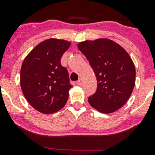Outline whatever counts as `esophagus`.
I'll use <instances>...</instances> for the list:
<instances>
[{
    "label": "esophagus",
    "instance_id": "34e87169",
    "mask_svg": "<svg viewBox=\"0 0 155 155\" xmlns=\"http://www.w3.org/2000/svg\"><path fill=\"white\" fill-rule=\"evenodd\" d=\"M82 83H83V79L81 78L77 81V84H78V85H81Z\"/></svg>",
    "mask_w": 155,
    "mask_h": 155
}]
</instances>
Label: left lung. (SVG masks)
<instances>
[{
  "label": "left lung",
  "mask_w": 155,
  "mask_h": 155,
  "mask_svg": "<svg viewBox=\"0 0 155 155\" xmlns=\"http://www.w3.org/2000/svg\"><path fill=\"white\" fill-rule=\"evenodd\" d=\"M78 48L89 61L96 76V92L87 100L100 113H112L125 105L136 81L132 59L121 46L109 39L85 40Z\"/></svg>",
  "instance_id": "1"
}]
</instances>
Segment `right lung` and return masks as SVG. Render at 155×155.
Returning <instances> with one entry per match:
<instances>
[{
    "instance_id": "right-lung-1",
    "label": "right lung",
    "mask_w": 155,
    "mask_h": 155,
    "mask_svg": "<svg viewBox=\"0 0 155 155\" xmlns=\"http://www.w3.org/2000/svg\"><path fill=\"white\" fill-rule=\"evenodd\" d=\"M71 44L64 39H46L23 61L20 72L21 91L27 102L39 113H57L67 103L72 85L61 59Z\"/></svg>"
}]
</instances>
